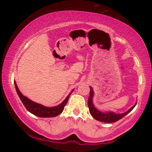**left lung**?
I'll use <instances>...</instances> for the list:
<instances>
[{
    "label": "left lung",
    "mask_w": 152,
    "mask_h": 152,
    "mask_svg": "<svg viewBox=\"0 0 152 152\" xmlns=\"http://www.w3.org/2000/svg\"><path fill=\"white\" fill-rule=\"evenodd\" d=\"M92 96H93V91L91 87H90V95L88 101V106L89 108V111L91 115L95 119L99 121H102L104 123H114L116 122L119 119H122L123 117H125L126 115H127L130 111H132L133 108L135 107V105L131 108V109L127 110V112L122 114H115L114 113H102L99 110H98L96 108L94 107L93 103H92Z\"/></svg>",
    "instance_id": "1"
}]
</instances>
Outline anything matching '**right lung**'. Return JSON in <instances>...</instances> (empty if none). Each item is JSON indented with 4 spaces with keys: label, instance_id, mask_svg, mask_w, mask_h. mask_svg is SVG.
<instances>
[{
    "label": "right lung",
    "instance_id": "right-lung-1",
    "mask_svg": "<svg viewBox=\"0 0 152 152\" xmlns=\"http://www.w3.org/2000/svg\"><path fill=\"white\" fill-rule=\"evenodd\" d=\"M15 88H16L17 92L18 95H19L20 101H22L23 104H24V106L26 108L27 110L31 113H32V114L35 115V116L39 117H53L60 115V113L63 111L64 107L66 106L67 102H68L69 97H70L72 92L74 91V90L72 91L70 93L68 94V96L66 97V99L64 100L60 104L53 107H45L42 104L36 103L35 102H33L29 99H27L26 96H24L23 95L21 94V92H20L19 88H18L16 82H15Z\"/></svg>",
    "mask_w": 152,
    "mask_h": 152
}]
</instances>
